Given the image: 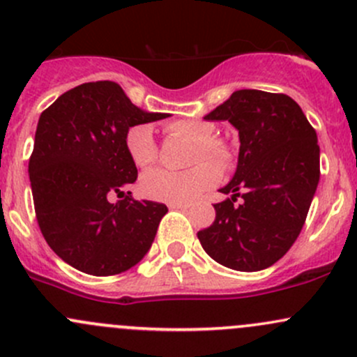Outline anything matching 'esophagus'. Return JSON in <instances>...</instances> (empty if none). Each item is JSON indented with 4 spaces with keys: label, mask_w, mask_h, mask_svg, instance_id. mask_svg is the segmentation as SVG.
I'll use <instances>...</instances> for the list:
<instances>
[{
    "label": "esophagus",
    "mask_w": 357,
    "mask_h": 357,
    "mask_svg": "<svg viewBox=\"0 0 357 357\" xmlns=\"http://www.w3.org/2000/svg\"><path fill=\"white\" fill-rule=\"evenodd\" d=\"M170 208H174V209H180V211H187V209L190 208V204H185V203H175V204H170Z\"/></svg>",
    "instance_id": "obj_1"
}]
</instances>
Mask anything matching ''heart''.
<instances>
[{
    "label": "heart",
    "instance_id": "obj_1",
    "mask_svg": "<svg viewBox=\"0 0 357 357\" xmlns=\"http://www.w3.org/2000/svg\"><path fill=\"white\" fill-rule=\"evenodd\" d=\"M168 135L192 142L189 165H196L187 172L151 170L142 175L141 190L146 197L161 203H192L203 196L208 189L216 185L220 180V167H227L232 161L229 146L220 139H215L216 127L209 122L199 120H177L165 127ZM125 146L135 167L146 168L153 165L158 158V148L154 142L153 130L149 125L139 123L128 128ZM204 157L212 162H203Z\"/></svg>",
    "mask_w": 357,
    "mask_h": 357
}]
</instances>
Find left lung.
Returning <instances> with one entry per match:
<instances>
[{
  "mask_svg": "<svg viewBox=\"0 0 357 357\" xmlns=\"http://www.w3.org/2000/svg\"><path fill=\"white\" fill-rule=\"evenodd\" d=\"M238 132L232 180L220 192L201 245L216 263L259 271L277 263L301 234L319 182V146L301 106L285 94L241 89L204 116ZM241 197L243 203L235 205Z\"/></svg>",
  "mask_w": 357,
  "mask_h": 357,
  "instance_id": "obj_1",
  "label": "left lung"
}]
</instances>
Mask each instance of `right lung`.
<instances>
[{"label":"right lung","mask_w":357,"mask_h":357,"mask_svg":"<svg viewBox=\"0 0 357 357\" xmlns=\"http://www.w3.org/2000/svg\"><path fill=\"white\" fill-rule=\"evenodd\" d=\"M167 116L135 106L109 80L80 84L41 113L29 160L36 216L50 248L70 266L108 277L149 251L168 208L125 194L137 180L125 137L134 125ZM112 193L123 199L109 204Z\"/></svg>","instance_id":"right-lung-1"}]
</instances>
